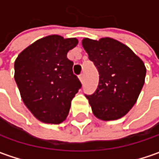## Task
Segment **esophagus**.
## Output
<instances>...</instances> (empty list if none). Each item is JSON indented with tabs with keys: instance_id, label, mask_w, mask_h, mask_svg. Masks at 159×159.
<instances>
[{
	"instance_id": "esophagus-1",
	"label": "esophagus",
	"mask_w": 159,
	"mask_h": 159,
	"mask_svg": "<svg viewBox=\"0 0 159 159\" xmlns=\"http://www.w3.org/2000/svg\"><path fill=\"white\" fill-rule=\"evenodd\" d=\"M79 79H80V82H83V80H84V75H83V74H81V75H80V77H79Z\"/></svg>"
}]
</instances>
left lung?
Segmentation results:
<instances>
[{"label": "left lung", "mask_w": 159, "mask_h": 159, "mask_svg": "<svg viewBox=\"0 0 159 159\" xmlns=\"http://www.w3.org/2000/svg\"><path fill=\"white\" fill-rule=\"evenodd\" d=\"M82 46L99 74L94 94L86 96L97 119L124 117L137 102L145 83L146 66L129 47L113 38H84Z\"/></svg>", "instance_id": "obj_1"}]
</instances>
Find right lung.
<instances>
[{
	"label": "right lung",
	"instance_id": "right-lung-1",
	"mask_svg": "<svg viewBox=\"0 0 159 159\" xmlns=\"http://www.w3.org/2000/svg\"><path fill=\"white\" fill-rule=\"evenodd\" d=\"M78 43L76 38L52 34L30 44L15 60L14 79L21 99L41 122H63L81 87L72 72L73 62L67 58Z\"/></svg>",
	"mask_w": 159,
	"mask_h": 159
}]
</instances>
